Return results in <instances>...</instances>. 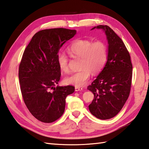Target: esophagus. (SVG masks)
Instances as JSON below:
<instances>
[{"label":"esophagus","mask_w":149,"mask_h":149,"mask_svg":"<svg viewBox=\"0 0 149 149\" xmlns=\"http://www.w3.org/2000/svg\"><path fill=\"white\" fill-rule=\"evenodd\" d=\"M83 88L82 87H78V86H75V91L77 92V91H83Z\"/></svg>","instance_id":"obj_1"}]
</instances>
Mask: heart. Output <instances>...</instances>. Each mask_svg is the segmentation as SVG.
<instances>
[{"label":"heart","instance_id":"heart-1","mask_svg":"<svg viewBox=\"0 0 149 149\" xmlns=\"http://www.w3.org/2000/svg\"><path fill=\"white\" fill-rule=\"evenodd\" d=\"M67 50L70 56L81 58L80 68L82 70L65 77L64 82L78 87L88 83L91 71L94 74L100 71L107 59V48L102 41L93 42L88 39H77L72 42ZM56 61L62 72L69 71L68 58L65 53H59L56 56Z\"/></svg>","mask_w":149,"mask_h":149}]
</instances>
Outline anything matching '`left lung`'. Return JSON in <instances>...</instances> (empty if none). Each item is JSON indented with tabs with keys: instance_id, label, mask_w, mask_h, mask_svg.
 Here are the masks:
<instances>
[{
	"instance_id": "obj_1",
	"label": "left lung",
	"mask_w": 149,
	"mask_h": 149,
	"mask_svg": "<svg viewBox=\"0 0 149 149\" xmlns=\"http://www.w3.org/2000/svg\"><path fill=\"white\" fill-rule=\"evenodd\" d=\"M106 35L108 53L106 64L96 79L88 86L94 98L88 105L94 117L102 120L117 115L128 99L132 85V64L123 40L107 25H98Z\"/></svg>"
}]
</instances>
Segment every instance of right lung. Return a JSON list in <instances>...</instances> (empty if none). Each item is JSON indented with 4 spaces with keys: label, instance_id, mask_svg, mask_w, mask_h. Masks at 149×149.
<instances>
[{
    "label": "right lung",
    "instance_id": "add662e5",
    "mask_svg": "<svg viewBox=\"0 0 149 149\" xmlns=\"http://www.w3.org/2000/svg\"><path fill=\"white\" fill-rule=\"evenodd\" d=\"M75 34V30L63 28L42 30L23 53L19 68L21 94L29 111L43 123L58 119L65 109L66 96L75 91L71 85L55 86L61 75L56 61L58 51Z\"/></svg>",
    "mask_w": 149,
    "mask_h": 149
}]
</instances>
